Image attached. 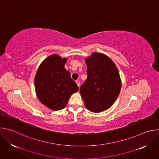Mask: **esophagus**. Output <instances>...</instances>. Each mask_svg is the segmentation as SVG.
<instances>
[{
	"label": "esophagus",
	"mask_w": 159,
	"mask_h": 159,
	"mask_svg": "<svg viewBox=\"0 0 159 159\" xmlns=\"http://www.w3.org/2000/svg\"><path fill=\"white\" fill-rule=\"evenodd\" d=\"M75 82H76V84H77V85H78V87H80V81H79V80H76V81H75Z\"/></svg>",
	"instance_id": "obj_1"
}]
</instances>
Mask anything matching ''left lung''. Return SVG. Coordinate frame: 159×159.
<instances>
[{"mask_svg":"<svg viewBox=\"0 0 159 159\" xmlns=\"http://www.w3.org/2000/svg\"><path fill=\"white\" fill-rule=\"evenodd\" d=\"M87 78L80 87L85 106L93 112L103 111L117 99L121 83L118 70L106 55L93 53L85 59Z\"/></svg>","mask_w":159,"mask_h":159,"instance_id":"left-lung-1","label":"left lung"}]
</instances>
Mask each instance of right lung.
Segmentation results:
<instances>
[{"mask_svg": "<svg viewBox=\"0 0 159 159\" xmlns=\"http://www.w3.org/2000/svg\"><path fill=\"white\" fill-rule=\"evenodd\" d=\"M66 61V58L52 55L40 65L35 77V89L39 100L52 110L64 108L71 95L79 90L70 72L65 69Z\"/></svg>", "mask_w": 159, "mask_h": 159, "instance_id": "add662e5", "label": "right lung"}]
</instances>
